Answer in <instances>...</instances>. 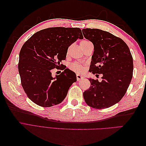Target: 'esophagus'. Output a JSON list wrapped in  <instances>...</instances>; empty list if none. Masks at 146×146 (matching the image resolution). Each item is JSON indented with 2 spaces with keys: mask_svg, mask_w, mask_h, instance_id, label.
<instances>
[{
  "mask_svg": "<svg viewBox=\"0 0 146 146\" xmlns=\"http://www.w3.org/2000/svg\"><path fill=\"white\" fill-rule=\"evenodd\" d=\"M76 77H77V81H80V80H82V79L83 78V77L80 76V75H77Z\"/></svg>",
  "mask_w": 146,
  "mask_h": 146,
  "instance_id": "34e87169",
  "label": "esophagus"
}]
</instances>
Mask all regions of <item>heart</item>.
<instances>
[{"instance_id": "1", "label": "heart", "mask_w": 146, "mask_h": 146, "mask_svg": "<svg viewBox=\"0 0 146 146\" xmlns=\"http://www.w3.org/2000/svg\"><path fill=\"white\" fill-rule=\"evenodd\" d=\"M90 41H88L87 40H84L80 42V45H83L84 44ZM69 68L70 70H72V71L77 74H82L85 71V65L80 62H74L69 65Z\"/></svg>"}]
</instances>
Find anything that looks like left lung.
<instances>
[{
	"instance_id": "left-lung-1",
	"label": "left lung",
	"mask_w": 146,
	"mask_h": 146,
	"mask_svg": "<svg viewBox=\"0 0 146 146\" xmlns=\"http://www.w3.org/2000/svg\"><path fill=\"white\" fill-rule=\"evenodd\" d=\"M82 32L94 45L89 71L102 74L100 82L89 79L91 86L83 92V98L92 108H107L126 93L133 76V57L127 44L111 33L98 29H84Z\"/></svg>"
}]
</instances>
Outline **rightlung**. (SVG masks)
I'll return each instance as SVG.
<instances>
[{
	"label": "right lung",
	"instance_id": "right-lung-1",
	"mask_svg": "<svg viewBox=\"0 0 146 146\" xmlns=\"http://www.w3.org/2000/svg\"><path fill=\"white\" fill-rule=\"evenodd\" d=\"M83 36L80 28L50 27L33 35L22 47L18 70L21 85L28 98L43 107L58 105L77 81L76 74L60 64L68 47ZM64 71L55 78L53 68Z\"/></svg>",
	"mask_w": 146,
	"mask_h": 146
}]
</instances>
